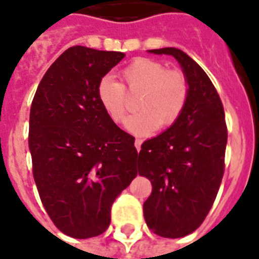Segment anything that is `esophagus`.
Listing matches in <instances>:
<instances>
[{
	"mask_svg": "<svg viewBox=\"0 0 259 259\" xmlns=\"http://www.w3.org/2000/svg\"><path fill=\"white\" fill-rule=\"evenodd\" d=\"M134 145H136V149L138 151L141 150V145H142V140L141 138H136V142H134Z\"/></svg>",
	"mask_w": 259,
	"mask_h": 259,
	"instance_id": "1",
	"label": "esophagus"
}]
</instances>
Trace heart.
Instances as JSON below:
<instances>
[{
  "label": "heart",
  "mask_w": 259,
  "mask_h": 259,
  "mask_svg": "<svg viewBox=\"0 0 259 259\" xmlns=\"http://www.w3.org/2000/svg\"><path fill=\"white\" fill-rule=\"evenodd\" d=\"M121 82L104 77L97 85V100L109 118L117 125L125 122L127 111L126 87L140 92L137 109L126 127L137 136H148L161 127L177 122L190 96V86L184 71L166 69L159 61L138 57L121 70Z\"/></svg>",
  "instance_id": "b5f03b06"
}]
</instances>
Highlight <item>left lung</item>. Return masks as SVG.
Instances as JSON below:
<instances>
[{
    "instance_id": "left-lung-1",
    "label": "left lung",
    "mask_w": 259,
    "mask_h": 259,
    "mask_svg": "<svg viewBox=\"0 0 259 259\" xmlns=\"http://www.w3.org/2000/svg\"><path fill=\"white\" fill-rule=\"evenodd\" d=\"M150 52L173 56L190 86L177 122L145 141L138 154V173L153 186L144 203L145 221L157 235L180 238L201 226L217 197L228 127L217 89L193 58L176 48Z\"/></svg>"
}]
</instances>
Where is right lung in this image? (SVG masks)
I'll return each instance as SVG.
<instances>
[{"instance_id": "right-lung-1", "label": "right lung", "mask_w": 259, "mask_h": 259, "mask_svg": "<svg viewBox=\"0 0 259 259\" xmlns=\"http://www.w3.org/2000/svg\"><path fill=\"white\" fill-rule=\"evenodd\" d=\"M123 57L69 48L42 77L31 102L33 177L50 220L73 238L102 234L111 205L137 176L134 137L109 118L96 93L98 82Z\"/></svg>"}]
</instances>
